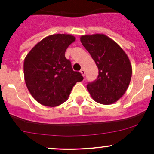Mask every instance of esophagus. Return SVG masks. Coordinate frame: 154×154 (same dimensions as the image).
<instances>
[{"label":"esophagus","mask_w":154,"mask_h":154,"mask_svg":"<svg viewBox=\"0 0 154 154\" xmlns=\"http://www.w3.org/2000/svg\"><path fill=\"white\" fill-rule=\"evenodd\" d=\"M80 73H81V74L83 76H85V70L83 69V68H82L81 70H80Z\"/></svg>","instance_id":"1"}]
</instances>
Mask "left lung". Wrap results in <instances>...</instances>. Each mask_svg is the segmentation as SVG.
I'll return each mask as SVG.
<instances>
[{"label": "left lung", "instance_id": "8db88e82", "mask_svg": "<svg viewBox=\"0 0 154 154\" xmlns=\"http://www.w3.org/2000/svg\"><path fill=\"white\" fill-rule=\"evenodd\" d=\"M80 42L98 68V77L87 84L94 101L100 104L116 103L126 92L132 77V66L126 53L104 34L85 35Z\"/></svg>", "mask_w": 154, "mask_h": 154}]
</instances>
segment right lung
<instances>
[{"instance_id":"1","label":"right lung","mask_w":154,"mask_h":154,"mask_svg":"<svg viewBox=\"0 0 154 154\" xmlns=\"http://www.w3.org/2000/svg\"><path fill=\"white\" fill-rule=\"evenodd\" d=\"M75 41L70 34H54L37 43L26 56L24 74L26 86L33 98L46 106H57L66 101L73 86L83 80L74 71L65 57Z\"/></svg>"}]
</instances>
